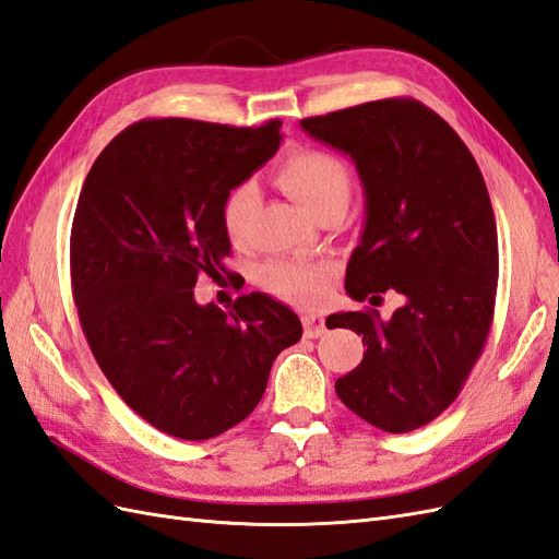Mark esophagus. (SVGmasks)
<instances>
[{"label":"esophagus","mask_w":559,"mask_h":559,"mask_svg":"<svg viewBox=\"0 0 559 559\" xmlns=\"http://www.w3.org/2000/svg\"><path fill=\"white\" fill-rule=\"evenodd\" d=\"M304 320V332L308 338H318L324 334V318L318 316V312H306V316L301 318Z\"/></svg>","instance_id":"34e87169"}]
</instances>
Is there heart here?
<instances>
[{
  "label": "heart",
  "instance_id": "1",
  "mask_svg": "<svg viewBox=\"0 0 559 559\" xmlns=\"http://www.w3.org/2000/svg\"><path fill=\"white\" fill-rule=\"evenodd\" d=\"M277 180L289 197L320 215L332 206H346L350 173L342 158L322 148H298L280 163ZM258 203V185L243 180L223 201V225L233 241L247 237L249 221ZM336 282V267L326 261L306 258H272L261 267V284L282 301L294 306H318L326 301Z\"/></svg>",
  "mask_w": 559,
  "mask_h": 559
}]
</instances>
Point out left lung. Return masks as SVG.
Here are the masks:
<instances>
[{
	"instance_id": "left-lung-1",
	"label": "left lung",
	"mask_w": 559,
	"mask_h": 559,
	"mask_svg": "<svg viewBox=\"0 0 559 559\" xmlns=\"http://www.w3.org/2000/svg\"><path fill=\"white\" fill-rule=\"evenodd\" d=\"M301 128L356 163L365 227L346 267L356 301L403 306L389 320L374 308L334 312L367 346L336 396L389 433L429 425L467 382L491 332L498 289V233L488 189L469 148L417 99H379Z\"/></svg>"
}]
</instances>
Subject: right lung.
<instances>
[{
	"label": "right lung",
	"instance_id": "add662e5",
	"mask_svg": "<svg viewBox=\"0 0 559 559\" xmlns=\"http://www.w3.org/2000/svg\"><path fill=\"white\" fill-rule=\"evenodd\" d=\"M280 128L140 120L85 177L71 229L80 324L118 396L168 437L206 441L247 419L304 334L261 292L229 312L194 298L199 275L227 272V192L277 152Z\"/></svg>",
	"mask_w": 559,
	"mask_h": 559
}]
</instances>
